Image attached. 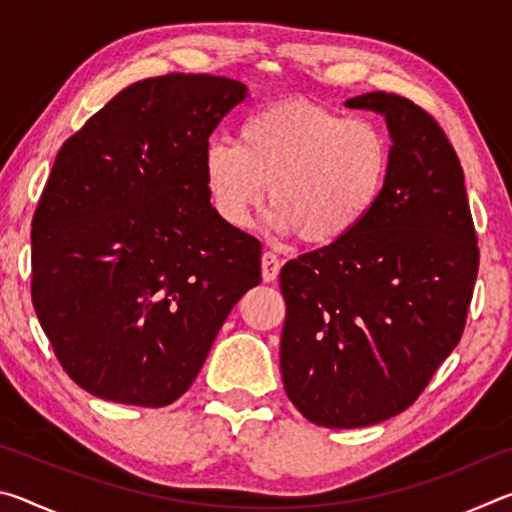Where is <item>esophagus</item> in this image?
I'll return each mask as SVG.
<instances>
[{
    "mask_svg": "<svg viewBox=\"0 0 512 512\" xmlns=\"http://www.w3.org/2000/svg\"><path fill=\"white\" fill-rule=\"evenodd\" d=\"M277 273H280V259H277V255L273 253H266L262 255V277L264 282H273L277 280Z\"/></svg>",
    "mask_w": 512,
    "mask_h": 512,
    "instance_id": "34e87169",
    "label": "esophagus"
}]
</instances>
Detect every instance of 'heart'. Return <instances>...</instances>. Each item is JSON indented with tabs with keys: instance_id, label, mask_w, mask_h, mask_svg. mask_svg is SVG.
Segmentation results:
<instances>
[{
	"instance_id": "heart-1",
	"label": "heart",
	"mask_w": 512,
	"mask_h": 512,
	"mask_svg": "<svg viewBox=\"0 0 512 512\" xmlns=\"http://www.w3.org/2000/svg\"><path fill=\"white\" fill-rule=\"evenodd\" d=\"M391 142L368 119L309 101H277L241 121L237 144L212 140L203 180L214 212L241 230L268 198V223L311 246L352 237L377 210L391 176Z\"/></svg>"
}]
</instances>
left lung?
<instances>
[{
  "instance_id": "8db88e82",
  "label": "left lung",
  "mask_w": 512,
  "mask_h": 512,
  "mask_svg": "<svg viewBox=\"0 0 512 512\" xmlns=\"http://www.w3.org/2000/svg\"><path fill=\"white\" fill-rule=\"evenodd\" d=\"M345 106L386 121V192L352 237L280 273L284 391L329 429L370 427L418 400L461 341L479 271L461 162L433 117L386 92Z\"/></svg>"
}]
</instances>
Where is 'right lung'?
I'll list each match as a JSON object with an SVG mask.
<instances>
[{
	"label": "right lung",
	"instance_id": "right-lung-1",
	"mask_svg": "<svg viewBox=\"0 0 512 512\" xmlns=\"http://www.w3.org/2000/svg\"><path fill=\"white\" fill-rule=\"evenodd\" d=\"M248 97L235 79H144L58 151L33 214V307L60 366L108 402L167 406L262 282L259 241L225 225L203 151Z\"/></svg>",
	"mask_w": 512,
	"mask_h": 512
}]
</instances>
